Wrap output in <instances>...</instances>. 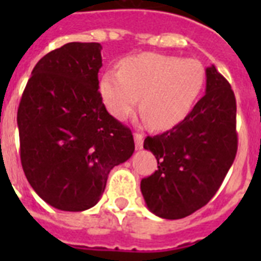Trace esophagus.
<instances>
[{
  "label": "esophagus",
  "mask_w": 261,
  "mask_h": 261,
  "mask_svg": "<svg viewBox=\"0 0 261 261\" xmlns=\"http://www.w3.org/2000/svg\"><path fill=\"white\" fill-rule=\"evenodd\" d=\"M134 141H135V147H137V149H142L143 147V135L141 134V133H135Z\"/></svg>",
  "instance_id": "34e87169"
}]
</instances>
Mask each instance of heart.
Masks as SVG:
<instances>
[{"mask_svg":"<svg viewBox=\"0 0 261 261\" xmlns=\"http://www.w3.org/2000/svg\"><path fill=\"white\" fill-rule=\"evenodd\" d=\"M204 67L196 59L145 53L122 59L119 71L107 70L98 90L112 116L126 120L141 96L143 122L157 130L172 128L190 114L204 84Z\"/></svg>","mask_w":261,"mask_h":261,"instance_id":"1","label":"heart"}]
</instances>
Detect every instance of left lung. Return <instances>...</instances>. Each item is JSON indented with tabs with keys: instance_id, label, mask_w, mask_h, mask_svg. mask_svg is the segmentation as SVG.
<instances>
[{
	"instance_id": "left-lung-1",
	"label": "left lung",
	"mask_w": 261,
	"mask_h": 261,
	"mask_svg": "<svg viewBox=\"0 0 261 261\" xmlns=\"http://www.w3.org/2000/svg\"><path fill=\"white\" fill-rule=\"evenodd\" d=\"M206 94L171 130L146 137L159 169L142 178L149 210L165 219L191 215L210 202L237 153L234 92L215 66L206 69Z\"/></svg>"
}]
</instances>
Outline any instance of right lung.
I'll list each match as a JSON object with an SVG mask.
<instances>
[{
  "mask_svg": "<svg viewBox=\"0 0 261 261\" xmlns=\"http://www.w3.org/2000/svg\"><path fill=\"white\" fill-rule=\"evenodd\" d=\"M100 43H67L32 70L17 111L22 171L35 192L62 211L93 207L111 169L134 153L133 133L98 92Z\"/></svg>",
  "mask_w": 261,
  "mask_h": 261,
  "instance_id": "obj_1",
  "label": "right lung"
}]
</instances>
